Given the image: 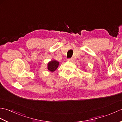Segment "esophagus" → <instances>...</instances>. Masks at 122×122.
<instances>
[{
  "label": "esophagus",
  "mask_w": 122,
  "mask_h": 122,
  "mask_svg": "<svg viewBox=\"0 0 122 122\" xmlns=\"http://www.w3.org/2000/svg\"><path fill=\"white\" fill-rule=\"evenodd\" d=\"M68 61L71 62H73L75 61V59L73 58H71L70 59H68Z\"/></svg>",
  "instance_id": "34e87169"
}]
</instances>
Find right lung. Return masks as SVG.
Returning a JSON list of instances; mask_svg holds the SVG:
<instances>
[{
    "instance_id": "obj_1",
    "label": "right lung",
    "mask_w": 122,
    "mask_h": 122,
    "mask_svg": "<svg viewBox=\"0 0 122 122\" xmlns=\"http://www.w3.org/2000/svg\"><path fill=\"white\" fill-rule=\"evenodd\" d=\"M59 65V62L56 60H52L48 63V69L49 71L53 72L56 71L58 68Z\"/></svg>"
}]
</instances>
